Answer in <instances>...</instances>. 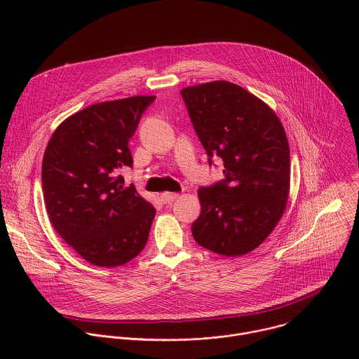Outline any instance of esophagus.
Segmentation results:
<instances>
[{
	"instance_id": "obj_1",
	"label": "esophagus",
	"mask_w": 359,
	"mask_h": 359,
	"mask_svg": "<svg viewBox=\"0 0 359 359\" xmlns=\"http://www.w3.org/2000/svg\"><path fill=\"white\" fill-rule=\"evenodd\" d=\"M179 193H162L161 198L163 203H172L175 198H177Z\"/></svg>"
}]
</instances>
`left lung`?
I'll return each mask as SVG.
<instances>
[{"instance_id": "1", "label": "left lung", "mask_w": 359, "mask_h": 359, "mask_svg": "<svg viewBox=\"0 0 359 359\" xmlns=\"http://www.w3.org/2000/svg\"><path fill=\"white\" fill-rule=\"evenodd\" d=\"M209 166L224 179L198 189L191 224L197 244L237 257L259 247L280 222L290 190V147L277 115L241 86L216 81L180 90Z\"/></svg>"}]
</instances>
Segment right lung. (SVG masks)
<instances>
[{
	"mask_svg": "<svg viewBox=\"0 0 359 359\" xmlns=\"http://www.w3.org/2000/svg\"><path fill=\"white\" fill-rule=\"evenodd\" d=\"M156 96L102 102L65 119L48 142L42 191L50 223L90 264L116 267L144 248L156 209L119 175L129 139Z\"/></svg>",
	"mask_w": 359,
	"mask_h": 359,
	"instance_id": "add662e5",
	"label": "right lung"
}]
</instances>
